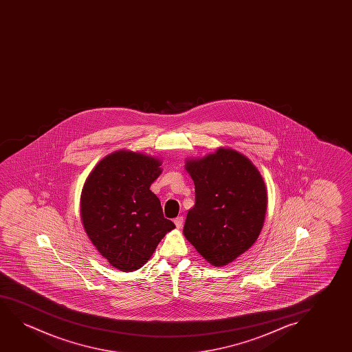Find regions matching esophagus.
I'll list each match as a JSON object with an SVG mask.
<instances>
[{
    "label": "esophagus",
    "mask_w": 352,
    "mask_h": 352,
    "mask_svg": "<svg viewBox=\"0 0 352 352\" xmlns=\"http://www.w3.org/2000/svg\"><path fill=\"white\" fill-rule=\"evenodd\" d=\"M174 223H175V226L178 227V228H180V227L183 226L184 217H175V219H174Z\"/></svg>",
    "instance_id": "34e87169"
}]
</instances>
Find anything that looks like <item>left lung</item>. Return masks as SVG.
<instances>
[{
  "instance_id": "obj_1",
  "label": "left lung",
  "mask_w": 352,
  "mask_h": 352,
  "mask_svg": "<svg viewBox=\"0 0 352 352\" xmlns=\"http://www.w3.org/2000/svg\"><path fill=\"white\" fill-rule=\"evenodd\" d=\"M186 169L195 183V206L184 236L209 263L226 265L260 234L267 210L263 179L244 155L223 148L190 160Z\"/></svg>"
}]
</instances>
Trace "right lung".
<instances>
[{"instance_id": "right-lung-1", "label": "right lung", "mask_w": 352, "mask_h": 352, "mask_svg": "<svg viewBox=\"0 0 352 352\" xmlns=\"http://www.w3.org/2000/svg\"><path fill=\"white\" fill-rule=\"evenodd\" d=\"M160 166L151 156L120 150L100 161L82 188L85 232L98 252L122 272L143 267L175 228L150 190L161 174Z\"/></svg>"}]
</instances>
